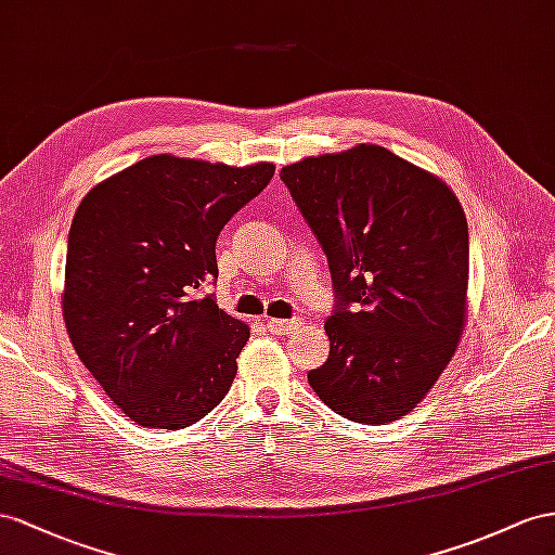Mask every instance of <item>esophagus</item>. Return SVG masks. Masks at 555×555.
I'll use <instances>...</instances> for the list:
<instances>
[{"label": "esophagus", "instance_id": "1", "mask_svg": "<svg viewBox=\"0 0 555 555\" xmlns=\"http://www.w3.org/2000/svg\"><path fill=\"white\" fill-rule=\"evenodd\" d=\"M300 323H302L300 319H286V321H283V319H267V328H269V333H274V335H288Z\"/></svg>", "mask_w": 555, "mask_h": 555}]
</instances>
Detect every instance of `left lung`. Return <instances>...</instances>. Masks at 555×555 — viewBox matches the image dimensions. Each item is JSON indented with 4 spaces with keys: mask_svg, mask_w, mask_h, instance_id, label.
<instances>
[{
    "mask_svg": "<svg viewBox=\"0 0 555 555\" xmlns=\"http://www.w3.org/2000/svg\"><path fill=\"white\" fill-rule=\"evenodd\" d=\"M281 180L328 258L331 353L307 373L337 415H408L462 337L468 227L443 180L377 145L309 156Z\"/></svg>",
    "mask_w": 555,
    "mask_h": 555,
    "instance_id": "8db88e82",
    "label": "left lung"
}]
</instances>
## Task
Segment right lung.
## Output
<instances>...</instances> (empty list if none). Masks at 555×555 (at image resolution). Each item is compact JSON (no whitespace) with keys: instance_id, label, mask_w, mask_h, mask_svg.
I'll return each mask as SVG.
<instances>
[{"instance_id":"obj_1","label":"right lung","mask_w":555,"mask_h":555,"mask_svg":"<svg viewBox=\"0 0 555 555\" xmlns=\"http://www.w3.org/2000/svg\"><path fill=\"white\" fill-rule=\"evenodd\" d=\"M274 164L147 156L83 196L67 236L63 319L126 417L184 429L230 391L248 325L216 305V241Z\"/></svg>"}]
</instances>
